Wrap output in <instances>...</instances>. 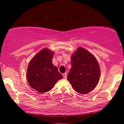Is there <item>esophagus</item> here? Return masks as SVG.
I'll return each mask as SVG.
<instances>
[{"label":"esophagus","instance_id":"obj_1","mask_svg":"<svg viewBox=\"0 0 124 124\" xmlns=\"http://www.w3.org/2000/svg\"><path fill=\"white\" fill-rule=\"evenodd\" d=\"M62 76H63V77L64 78H67V74L66 73H65L62 74Z\"/></svg>","mask_w":124,"mask_h":124}]
</instances>
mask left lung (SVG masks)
<instances>
[{
    "label": "left lung",
    "mask_w": 124,
    "mask_h": 124,
    "mask_svg": "<svg viewBox=\"0 0 124 124\" xmlns=\"http://www.w3.org/2000/svg\"><path fill=\"white\" fill-rule=\"evenodd\" d=\"M71 65L67 79L76 92L86 94L95 88L101 70L94 55L79 47L71 56Z\"/></svg>",
    "instance_id": "left-lung-1"
}]
</instances>
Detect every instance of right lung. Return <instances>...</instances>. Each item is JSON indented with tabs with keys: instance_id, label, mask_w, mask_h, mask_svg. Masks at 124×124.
<instances>
[{
	"instance_id": "add662e5",
	"label": "right lung",
	"mask_w": 124,
	"mask_h": 124,
	"mask_svg": "<svg viewBox=\"0 0 124 124\" xmlns=\"http://www.w3.org/2000/svg\"><path fill=\"white\" fill-rule=\"evenodd\" d=\"M54 55L53 51L44 48L32 58L28 65L27 80L33 89L40 93L51 90L62 78L57 67L52 63Z\"/></svg>"
}]
</instances>
